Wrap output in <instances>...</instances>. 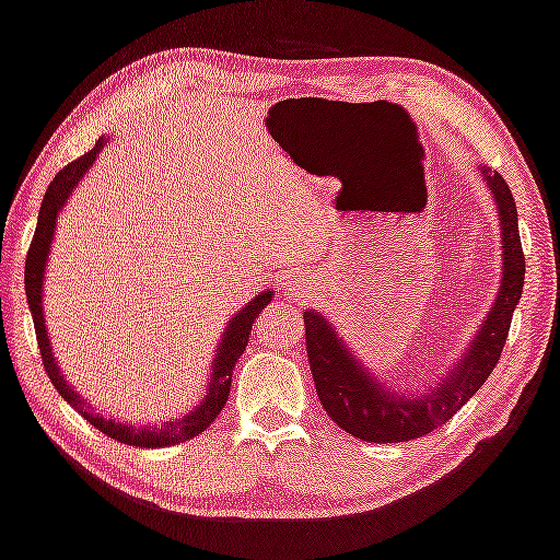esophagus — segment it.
<instances>
[{
    "instance_id": "obj_1",
    "label": "esophagus",
    "mask_w": 560,
    "mask_h": 560,
    "mask_svg": "<svg viewBox=\"0 0 560 560\" xmlns=\"http://www.w3.org/2000/svg\"><path fill=\"white\" fill-rule=\"evenodd\" d=\"M285 290H288V295L295 298V300L307 298V292H310L307 275L305 272H290L288 280H285Z\"/></svg>"
}]
</instances>
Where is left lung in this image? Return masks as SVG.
Here are the masks:
<instances>
[{"instance_id":"left-lung-1","label":"left lung","mask_w":560,"mask_h":560,"mask_svg":"<svg viewBox=\"0 0 560 560\" xmlns=\"http://www.w3.org/2000/svg\"><path fill=\"white\" fill-rule=\"evenodd\" d=\"M481 171L497 200L501 220V290L459 366H454L452 374L436 384V389H429L421 397L387 392L364 372V366L354 360V354L347 350L323 315L305 313V342L317 397L329 419L362 442L397 444L434 432L481 389L503 352L513 310L524 292L526 258L521 250L516 203L506 180L487 166H481Z\"/></svg>"}]
</instances>
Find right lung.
I'll list each match as a JSON object with an SVG mask.
<instances>
[{
	"instance_id": "right-lung-1",
	"label": "right lung",
	"mask_w": 560,
	"mask_h": 560,
	"mask_svg": "<svg viewBox=\"0 0 560 560\" xmlns=\"http://www.w3.org/2000/svg\"><path fill=\"white\" fill-rule=\"evenodd\" d=\"M104 143H106V139H98L94 149H91L89 153H84L77 161H71L69 166H63L57 176H54L51 186L47 188V194H44L42 208H39V220H36V231H34L30 253H26V265H24L26 300H30V310H32V319H34V329H36V342H39L44 370H47L51 384L57 387L61 397L67 399L69 405L89 421V424H94L98 432H104L106 436L116 439V442L128 444V446H143V448L173 446V444L188 442V439L198 436L200 432H206V429L213 424L220 411H223L228 394H231V380H233L235 362L241 360V354L245 352V345H247V337H250L255 317H258L265 310V305L272 300V292L270 290L260 292L258 298L247 302L241 313L231 319L223 340H220V345H218V352L213 360V374H210L206 399L200 401L194 411H188L186 417H180L176 421H161V424H155V427H133V424H121V421H116V419H106V417L96 415V411L91 409V405H86V399H81V394L71 389V384L63 380V374L59 372L57 360H54L47 325H44L42 285H44V270H47L54 231H57V218L61 213L63 203H67L71 190L77 188V183L84 178V173L91 166H94L96 153L104 149Z\"/></svg>"
}]
</instances>
